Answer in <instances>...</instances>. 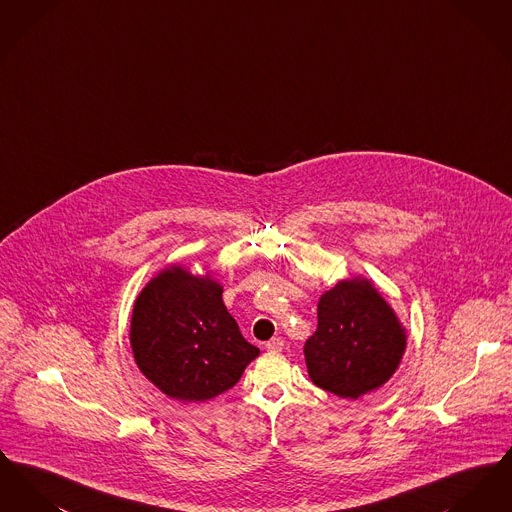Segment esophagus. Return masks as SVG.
<instances>
[{
	"instance_id": "1",
	"label": "esophagus",
	"mask_w": 512,
	"mask_h": 512,
	"mask_svg": "<svg viewBox=\"0 0 512 512\" xmlns=\"http://www.w3.org/2000/svg\"><path fill=\"white\" fill-rule=\"evenodd\" d=\"M265 349L267 351H282L284 349V340L282 338H272V340H268L267 343H265Z\"/></svg>"
}]
</instances>
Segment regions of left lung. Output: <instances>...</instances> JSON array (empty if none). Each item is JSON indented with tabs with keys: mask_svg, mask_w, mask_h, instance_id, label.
Returning <instances> with one entry per match:
<instances>
[{
	"mask_svg": "<svg viewBox=\"0 0 512 512\" xmlns=\"http://www.w3.org/2000/svg\"><path fill=\"white\" fill-rule=\"evenodd\" d=\"M305 363L318 388L357 399L386 384L405 351V330L368 280H343L318 301Z\"/></svg>",
	"mask_w": 512,
	"mask_h": 512,
	"instance_id": "obj_1",
	"label": "left lung"
}]
</instances>
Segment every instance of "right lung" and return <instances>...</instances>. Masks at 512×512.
I'll return each instance as SVG.
<instances>
[{"label":"right lung","mask_w":512,"mask_h":512,"mask_svg":"<svg viewBox=\"0 0 512 512\" xmlns=\"http://www.w3.org/2000/svg\"><path fill=\"white\" fill-rule=\"evenodd\" d=\"M130 343L149 382L194 403L236 386L259 355L226 311L219 284L180 267L163 270L138 295Z\"/></svg>","instance_id":"right-lung-1"}]
</instances>
